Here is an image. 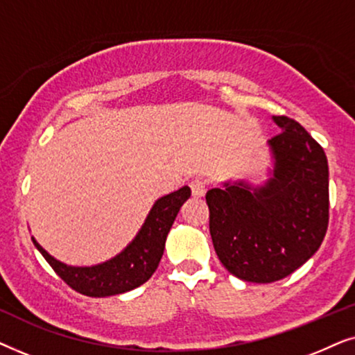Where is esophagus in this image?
<instances>
[{
  "label": "esophagus",
  "mask_w": 355,
  "mask_h": 355,
  "mask_svg": "<svg viewBox=\"0 0 355 355\" xmlns=\"http://www.w3.org/2000/svg\"><path fill=\"white\" fill-rule=\"evenodd\" d=\"M189 186H191V191H192V196H193V197H202V196H205V192H207V182L203 181L202 178L192 179Z\"/></svg>",
  "instance_id": "esophagus-1"
}]
</instances>
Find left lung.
I'll list each match as a JSON object with an SVG mask.
<instances>
[{
  "label": "left lung",
  "mask_w": 355,
  "mask_h": 355,
  "mask_svg": "<svg viewBox=\"0 0 355 355\" xmlns=\"http://www.w3.org/2000/svg\"><path fill=\"white\" fill-rule=\"evenodd\" d=\"M275 121L281 132L268 140L275 155L268 184H226L205 196L218 259L250 283H273L294 273L318 250L328 230L327 155L297 121Z\"/></svg>",
  "instance_id": "left-lung-1"
}]
</instances>
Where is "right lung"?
<instances>
[{
  "label": "right lung",
  "mask_w": 355,
  "mask_h": 355,
  "mask_svg": "<svg viewBox=\"0 0 355 355\" xmlns=\"http://www.w3.org/2000/svg\"><path fill=\"white\" fill-rule=\"evenodd\" d=\"M189 197H191V189L186 186L159 198L148 213L142 230L132 244L113 260L90 268L67 266L48 255L35 241L33 244L45 257L55 273L77 293L89 297H106V295L128 293L148 281L158 268L168 232L171 230L174 218L178 216L179 208Z\"/></svg>",
  "instance_id": "add662e5"
}]
</instances>
